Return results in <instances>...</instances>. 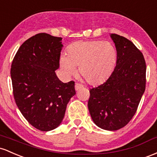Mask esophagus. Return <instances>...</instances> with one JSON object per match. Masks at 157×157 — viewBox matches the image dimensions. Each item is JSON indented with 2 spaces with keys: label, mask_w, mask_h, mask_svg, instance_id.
<instances>
[{
  "label": "esophagus",
  "mask_w": 157,
  "mask_h": 157,
  "mask_svg": "<svg viewBox=\"0 0 157 157\" xmlns=\"http://www.w3.org/2000/svg\"><path fill=\"white\" fill-rule=\"evenodd\" d=\"M82 87H83V85H82V84H78V83L75 84V90H78L82 89Z\"/></svg>",
  "instance_id": "34e87169"
}]
</instances>
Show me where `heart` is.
Listing matches in <instances>:
<instances>
[{
  "mask_svg": "<svg viewBox=\"0 0 157 157\" xmlns=\"http://www.w3.org/2000/svg\"><path fill=\"white\" fill-rule=\"evenodd\" d=\"M117 50L109 41H78L67 48L60 58V67L67 75L76 73L91 84L101 83L108 78L117 61Z\"/></svg>",
  "mask_w": 157,
  "mask_h": 157,
  "instance_id": "b5f03b06",
  "label": "heart"
}]
</instances>
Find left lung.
Wrapping results in <instances>:
<instances>
[{"instance_id":"left-lung-1","label":"left lung","mask_w":157,"mask_h":157,"mask_svg":"<svg viewBox=\"0 0 157 157\" xmlns=\"http://www.w3.org/2000/svg\"><path fill=\"white\" fill-rule=\"evenodd\" d=\"M117 49V65L104 84L90 90L88 109L93 122L107 131H117L131 120L145 90L144 56L124 37L110 34Z\"/></svg>"}]
</instances>
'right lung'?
<instances>
[{
	"label": "right lung",
	"mask_w": 157,
	"mask_h": 157,
	"mask_svg": "<svg viewBox=\"0 0 157 157\" xmlns=\"http://www.w3.org/2000/svg\"><path fill=\"white\" fill-rule=\"evenodd\" d=\"M62 38L47 33L31 37L19 47L11 66L13 95L28 122L41 131L60 125L75 94V82L63 83L56 74Z\"/></svg>",
	"instance_id": "obj_1"
}]
</instances>
